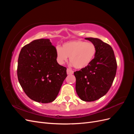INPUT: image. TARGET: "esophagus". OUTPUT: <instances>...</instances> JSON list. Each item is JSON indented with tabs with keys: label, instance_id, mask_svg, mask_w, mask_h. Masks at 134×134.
<instances>
[{
	"label": "esophagus",
	"instance_id": "1",
	"mask_svg": "<svg viewBox=\"0 0 134 134\" xmlns=\"http://www.w3.org/2000/svg\"><path fill=\"white\" fill-rule=\"evenodd\" d=\"M66 72H67L68 75H71V74H72L74 73V71L72 70H71L70 69H67Z\"/></svg>",
	"mask_w": 134,
	"mask_h": 134
}]
</instances>
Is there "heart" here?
<instances>
[{"instance_id": "1", "label": "heart", "mask_w": 134, "mask_h": 134, "mask_svg": "<svg viewBox=\"0 0 134 134\" xmlns=\"http://www.w3.org/2000/svg\"><path fill=\"white\" fill-rule=\"evenodd\" d=\"M96 51V46L93 43L76 40L65 42L62 47H56L55 52L56 60L60 65H64L69 58L76 69H82L91 64Z\"/></svg>"}]
</instances>
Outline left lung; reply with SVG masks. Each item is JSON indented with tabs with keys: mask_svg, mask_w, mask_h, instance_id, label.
I'll use <instances>...</instances> for the list:
<instances>
[{
	"mask_svg": "<svg viewBox=\"0 0 134 134\" xmlns=\"http://www.w3.org/2000/svg\"><path fill=\"white\" fill-rule=\"evenodd\" d=\"M97 48L94 60L87 68L74 72L75 90L82 100L92 102L104 96L110 89L116 74L114 52L108 44L96 38H86Z\"/></svg>",
	"mask_w": 134,
	"mask_h": 134,
	"instance_id": "left-lung-1",
	"label": "left lung"
}]
</instances>
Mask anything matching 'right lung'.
I'll return each instance as SVG.
<instances>
[{
    "label": "right lung",
    "mask_w": 134,
    "mask_h": 134,
    "mask_svg": "<svg viewBox=\"0 0 134 134\" xmlns=\"http://www.w3.org/2000/svg\"><path fill=\"white\" fill-rule=\"evenodd\" d=\"M55 52L50 40L42 38L23 46L19 53V83L26 95L36 102H53L67 76L66 68L58 63Z\"/></svg>",
    "instance_id": "right-lung-1"
}]
</instances>
